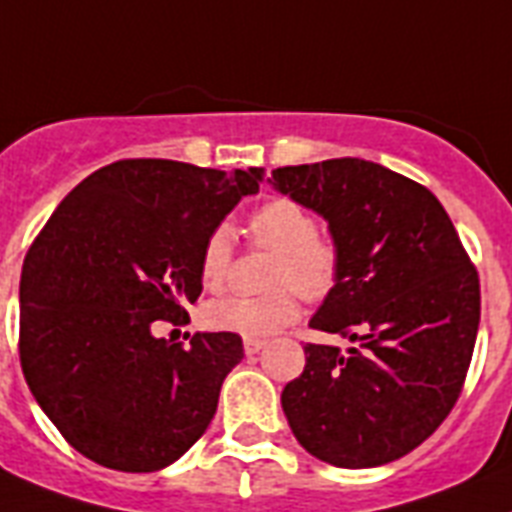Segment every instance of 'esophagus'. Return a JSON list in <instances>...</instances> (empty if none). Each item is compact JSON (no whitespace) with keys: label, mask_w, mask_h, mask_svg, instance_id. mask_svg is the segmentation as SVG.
<instances>
[{"label":"esophagus","mask_w":512,"mask_h":512,"mask_svg":"<svg viewBox=\"0 0 512 512\" xmlns=\"http://www.w3.org/2000/svg\"><path fill=\"white\" fill-rule=\"evenodd\" d=\"M263 349H265V341H252V338H247V341H244V354L247 356L260 354Z\"/></svg>","instance_id":"obj_1"}]
</instances>
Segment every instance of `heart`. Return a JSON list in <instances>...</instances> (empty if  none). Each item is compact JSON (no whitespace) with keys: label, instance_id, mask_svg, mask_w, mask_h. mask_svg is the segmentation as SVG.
<instances>
[{"label":"heart","instance_id":"heart-1","mask_svg":"<svg viewBox=\"0 0 512 512\" xmlns=\"http://www.w3.org/2000/svg\"><path fill=\"white\" fill-rule=\"evenodd\" d=\"M249 234L260 247L278 252L265 296H226L205 307V322L213 330L263 341L276 336L299 317V299H322L341 278V249L333 239L317 234V221L304 205L289 197H273L252 213ZM234 231L221 223L210 231L200 252V281L208 291H221L229 281Z\"/></svg>","mask_w":512,"mask_h":512}]
</instances>
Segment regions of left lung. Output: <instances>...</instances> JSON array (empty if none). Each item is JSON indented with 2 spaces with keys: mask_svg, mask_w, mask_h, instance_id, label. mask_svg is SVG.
<instances>
[{
  "mask_svg": "<svg viewBox=\"0 0 512 512\" xmlns=\"http://www.w3.org/2000/svg\"><path fill=\"white\" fill-rule=\"evenodd\" d=\"M268 184L325 218L341 249L309 328L356 343L304 346V372L281 393L291 432L330 466L398 461L461 395L482 312L474 265L440 200L380 163L283 166Z\"/></svg>",
  "mask_w": 512,
  "mask_h": 512,
  "instance_id": "1",
  "label": "left lung"
}]
</instances>
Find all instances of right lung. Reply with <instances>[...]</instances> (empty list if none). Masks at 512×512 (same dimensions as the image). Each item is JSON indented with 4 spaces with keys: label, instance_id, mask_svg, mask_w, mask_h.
I'll return each instance as SVG.
<instances>
[{
    "label": "right lung",
    "instance_id": "right-lung-1",
    "mask_svg": "<svg viewBox=\"0 0 512 512\" xmlns=\"http://www.w3.org/2000/svg\"><path fill=\"white\" fill-rule=\"evenodd\" d=\"M257 190L260 169L132 158L93 171L51 213L20 276V364L77 453L148 474L203 437L242 338L195 333L184 349L153 325L187 317L205 239Z\"/></svg>",
    "mask_w": 512,
    "mask_h": 512
}]
</instances>
